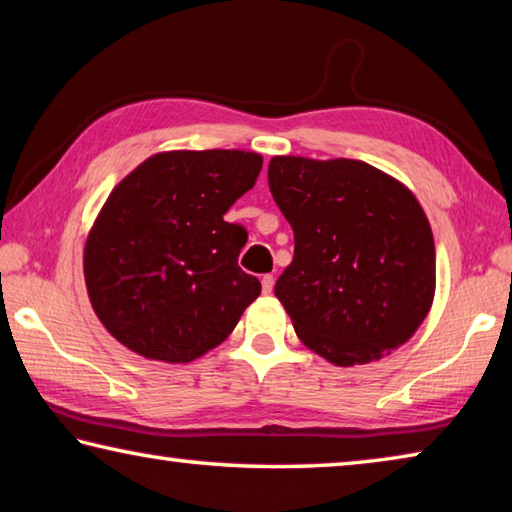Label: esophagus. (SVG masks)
Instances as JSON below:
<instances>
[{
    "instance_id": "1",
    "label": "esophagus",
    "mask_w": 512,
    "mask_h": 512,
    "mask_svg": "<svg viewBox=\"0 0 512 512\" xmlns=\"http://www.w3.org/2000/svg\"><path fill=\"white\" fill-rule=\"evenodd\" d=\"M273 284H275V277L273 275H264L262 277V291L264 293H271L273 291Z\"/></svg>"
}]
</instances>
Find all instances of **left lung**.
<instances>
[{"label": "left lung", "instance_id": "left-lung-1", "mask_svg": "<svg viewBox=\"0 0 512 512\" xmlns=\"http://www.w3.org/2000/svg\"><path fill=\"white\" fill-rule=\"evenodd\" d=\"M268 187L296 241L275 296L298 339L336 366L377 361L409 341L436 291V248L418 198L345 158L277 155Z\"/></svg>", "mask_w": 512, "mask_h": 512}]
</instances>
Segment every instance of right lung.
<instances>
[{"mask_svg": "<svg viewBox=\"0 0 512 512\" xmlns=\"http://www.w3.org/2000/svg\"><path fill=\"white\" fill-rule=\"evenodd\" d=\"M259 171L253 151H167L112 189L83 273L94 314L121 345L189 363L228 339L262 284L237 264L246 228L223 214Z\"/></svg>", "mask_w": 512, "mask_h": 512, "instance_id": "add662e5", "label": "right lung"}]
</instances>
